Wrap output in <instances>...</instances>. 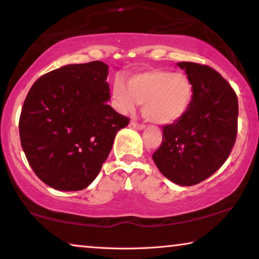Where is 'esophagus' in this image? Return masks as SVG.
<instances>
[{
    "mask_svg": "<svg viewBox=\"0 0 259 259\" xmlns=\"http://www.w3.org/2000/svg\"><path fill=\"white\" fill-rule=\"evenodd\" d=\"M131 125H132L133 127H136V128L139 130V131H143V130L146 128V126H145L144 123H139L137 121H132V122H131Z\"/></svg>",
    "mask_w": 259,
    "mask_h": 259,
    "instance_id": "obj_1",
    "label": "esophagus"
}]
</instances>
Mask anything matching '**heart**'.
I'll return each instance as SVG.
<instances>
[{"mask_svg":"<svg viewBox=\"0 0 259 259\" xmlns=\"http://www.w3.org/2000/svg\"><path fill=\"white\" fill-rule=\"evenodd\" d=\"M112 99L119 112L133 113L137 104L143 105L148 121L167 125L178 121L189 111L193 100V86L185 74L164 69L138 73L127 79V87L115 80Z\"/></svg>","mask_w":259,"mask_h":259,"instance_id":"1","label":"heart"}]
</instances>
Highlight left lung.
Segmentation results:
<instances>
[{
  "label": "left lung",
  "mask_w": 259,
  "mask_h": 259,
  "mask_svg": "<svg viewBox=\"0 0 259 259\" xmlns=\"http://www.w3.org/2000/svg\"><path fill=\"white\" fill-rule=\"evenodd\" d=\"M193 86V100L178 121L162 127V143L152 158L162 175L192 186L226 161L237 138L238 99L230 83L210 66L179 62Z\"/></svg>",
  "instance_id": "1"
}]
</instances>
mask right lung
<instances>
[{
    "mask_svg": "<svg viewBox=\"0 0 259 259\" xmlns=\"http://www.w3.org/2000/svg\"><path fill=\"white\" fill-rule=\"evenodd\" d=\"M108 66L67 65L38 77L20 115V139L30 167L60 191L83 190L97 178L119 130L130 119L107 104Z\"/></svg>",
    "mask_w": 259,
    "mask_h": 259,
    "instance_id": "1",
    "label": "right lung"
}]
</instances>
